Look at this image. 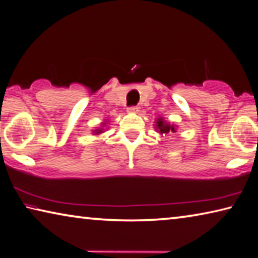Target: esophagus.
Returning a JSON list of instances; mask_svg holds the SVG:
<instances>
[{
  "mask_svg": "<svg viewBox=\"0 0 258 258\" xmlns=\"http://www.w3.org/2000/svg\"><path fill=\"white\" fill-rule=\"evenodd\" d=\"M138 111H139V107H137V106L128 107V112H130V113H137Z\"/></svg>",
  "mask_w": 258,
  "mask_h": 258,
  "instance_id": "1",
  "label": "esophagus"
}]
</instances>
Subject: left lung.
<instances>
[{
    "label": "left lung",
    "mask_w": 258,
    "mask_h": 258,
    "mask_svg": "<svg viewBox=\"0 0 258 258\" xmlns=\"http://www.w3.org/2000/svg\"><path fill=\"white\" fill-rule=\"evenodd\" d=\"M176 128L177 126L175 124H170L168 121H166L163 117L159 116L158 120L155 121V129L157 132L160 134H171V133H176Z\"/></svg>",
    "instance_id": "1"
}]
</instances>
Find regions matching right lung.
<instances>
[{
    "instance_id": "right-lung-1",
    "label": "right lung",
    "mask_w": 258,
    "mask_h": 258,
    "mask_svg": "<svg viewBox=\"0 0 258 258\" xmlns=\"http://www.w3.org/2000/svg\"><path fill=\"white\" fill-rule=\"evenodd\" d=\"M106 122H107V121L103 122V123H101V126H105V124H106ZM103 133H104V128L96 129V130H94V132H92V134H94V135H100V134H103Z\"/></svg>"
}]
</instances>
